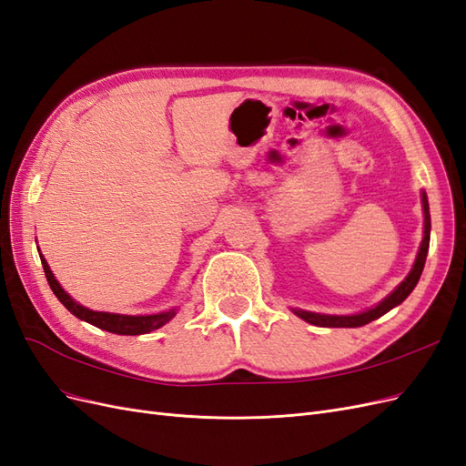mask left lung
Returning a JSON list of instances; mask_svg holds the SVG:
<instances>
[{"instance_id": "left-lung-1", "label": "left lung", "mask_w": 466, "mask_h": 466, "mask_svg": "<svg viewBox=\"0 0 466 466\" xmlns=\"http://www.w3.org/2000/svg\"><path fill=\"white\" fill-rule=\"evenodd\" d=\"M421 208H424V237H421V243L418 248V255L414 260L412 270L408 272V276L400 281V284L394 288L383 301H379L375 307L365 309L361 313L356 315H322V313H313V311H303V309H291V311L303 319L305 322H311L315 327H327V329H356L363 327L379 317H383L389 313L390 309L400 305L408 295L412 293L416 288L418 279L421 276V270H424L426 257H428V248H430V231H431V219H430V204H428V196L421 190Z\"/></svg>"}]
</instances>
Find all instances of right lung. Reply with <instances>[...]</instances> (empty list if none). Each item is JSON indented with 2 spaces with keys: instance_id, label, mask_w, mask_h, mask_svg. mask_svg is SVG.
<instances>
[{
  "instance_id": "add662e5",
  "label": "right lung",
  "mask_w": 466,
  "mask_h": 466,
  "mask_svg": "<svg viewBox=\"0 0 466 466\" xmlns=\"http://www.w3.org/2000/svg\"><path fill=\"white\" fill-rule=\"evenodd\" d=\"M38 255H40V252H38ZM40 262H42V268H45V274H46V279L50 284V289L54 291L56 298L60 299V303L67 309V311L76 315L77 319L93 324V327L101 329V330H106V332H112V334H122V336L147 334V332L161 329L163 324L171 320L178 311L177 307L168 309V311L157 313V315H118V313H106V311H93V309H89V307L79 305L72 298V295L64 291V288L60 286V281L54 278L46 258L42 255H40Z\"/></svg>"
}]
</instances>
